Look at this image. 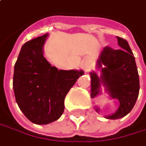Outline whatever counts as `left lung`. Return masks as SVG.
Listing matches in <instances>:
<instances>
[{"label":"left lung","mask_w":146,"mask_h":146,"mask_svg":"<svg viewBox=\"0 0 146 146\" xmlns=\"http://www.w3.org/2000/svg\"><path fill=\"white\" fill-rule=\"evenodd\" d=\"M121 48L114 49L106 46L101 53L98 66L102 70L99 78L95 72H91L92 98L99 93L103 84L113 98L120 102L118 110L107 119L115 120L127 115L133 108L139 92V78L135 58L127 41L116 36ZM98 112V109L96 108Z\"/></svg>","instance_id":"obj_1"}]
</instances>
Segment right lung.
Segmentation results:
<instances>
[{
	"instance_id": "right-lung-1",
	"label": "right lung",
	"mask_w": 146,
	"mask_h": 146,
	"mask_svg": "<svg viewBox=\"0 0 146 146\" xmlns=\"http://www.w3.org/2000/svg\"><path fill=\"white\" fill-rule=\"evenodd\" d=\"M48 34L26 42L14 65L13 92L24 115L33 123L45 125L58 120L64 100L83 71L58 70L47 61L42 46Z\"/></svg>"
}]
</instances>
